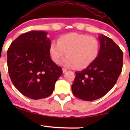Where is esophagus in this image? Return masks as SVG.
Masks as SVG:
<instances>
[{"mask_svg":"<svg viewBox=\"0 0 130 130\" xmlns=\"http://www.w3.org/2000/svg\"><path fill=\"white\" fill-rule=\"evenodd\" d=\"M62 70H63V73H65L67 71V70L66 69H65V68H63Z\"/></svg>","mask_w":130,"mask_h":130,"instance_id":"1","label":"esophagus"}]
</instances>
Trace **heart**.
Returning <instances> with one entry per match:
<instances>
[{"mask_svg":"<svg viewBox=\"0 0 130 130\" xmlns=\"http://www.w3.org/2000/svg\"><path fill=\"white\" fill-rule=\"evenodd\" d=\"M99 43L95 37L77 32L62 35L57 43L52 42L50 53L52 60L58 63L66 53L63 63L68 67L77 70L87 68L98 57Z\"/></svg>","mask_w":130,"mask_h":130,"instance_id":"b5f03b06","label":"heart"}]
</instances>
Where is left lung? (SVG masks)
<instances>
[{
	"label": "left lung",
	"instance_id": "8db88e82",
	"mask_svg": "<svg viewBox=\"0 0 130 130\" xmlns=\"http://www.w3.org/2000/svg\"><path fill=\"white\" fill-rule=\"evenodd\" d=\"M98 57L86 69L76 72L72 86L73 95L91 101L106 95L116 84L123 68V54L111 38L101 35Z\"/></svg>",
	"mask_w": 130,
	"mask_h": 130
}]
</instances>
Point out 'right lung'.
Returning a JSON list of instances; mask_svg holds the SVG:
<instances>
[{
  "mask_svg": "<svg viewBox=\"0 0 130 130\" xmlns=\"http://www.w3.org/2000/svg\"><path fill=\"white\" fill-rule=\"evenodd\" d=\"M45 31H32L20 35L7 50V67L13 85L32 99L49 96L62 69L50 57L51 41Z\"/></svg>",
  "mask_w": 130,
  "mask_h": 130,
  "instance_id": "add662e5",
  "label": "right lung"
}]
</instances>
